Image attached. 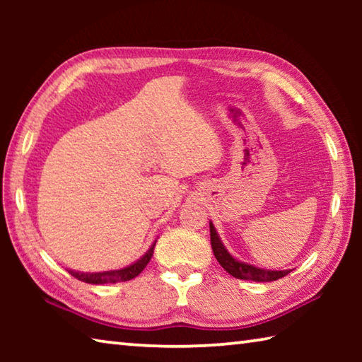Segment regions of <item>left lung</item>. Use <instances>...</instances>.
<instances>
[{
    "label": "left lung",
    "instance_id": "left-lung-1",
    "mask_svg": "<svg viewBox=\"0 0 362 362\" xmlns=\"http://www.w3.org/2000/svg\"><path fill=\"white\" fill-rule=\"evenodd\" d=\"M211 226V244L216 259L218 260L220 265L226 273H230L231 276L238 279H246V281H255V283H269V281H276L279 278H284L286 274L291 273V269H265L250 265V263L241 262L233 257L228 249L223 246L222 240H220L218 233L214 226L212 222H209Z\"/></svg>",
    "mask_w": 362,
    "mask_h": 362
}]
</instances>
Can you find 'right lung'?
Returning a JSON list of instances; mask_svg holds the SVG:
<instances>
[{
  "mask_svg": "<svg viewBox=\"0 0 362 362\" xmlns=\"http://www.w3.org/2000/svg\"><path fill=\"white\" fill-rule=\"evenodd\" d=\"M155 246H156V240L139 260H136L124 268L110 269V272H97V273H84V272H76V269H69V273L71 276H75L76 279L88 284H115V283H122V281H129L139 276V274L144 272V268L148 265V262L153 257Z\"/></svg>",
  "mask_w": 362,
  "mask_h": 362,
  "instance_id": "add662e5",
  "label": "right lung"
}]
</instances>
